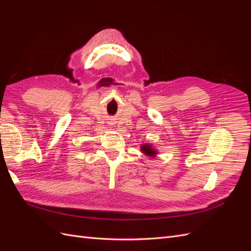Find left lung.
Listing matches in <instances>:
<instances>
[{"instance_id": "8db88e82", "label": "left lung", "mask_w": 251, "mask_h": 251, "mask_svg": "<svg viewBox=\"0 0 251 251\" xmlns=\"http://www.w3.org/2000/svg\"><path fill=\"white\" fill-rule=\"evenodd\" d=\"M140 150L143 154H146L147 156H150V157H155L157 155V151L151 147V144H148V143L142 144Z\"/></svg>"}]
</instances>
